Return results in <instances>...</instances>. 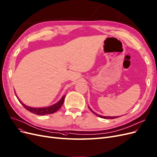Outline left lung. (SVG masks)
<instances>
[{
    "instance_id": "left-lung-1",
    "label": "left lung",
    "mask_w": 157,
    "mask_h": 157,
    "mask_svg": "<svg viewBox=\"0 0 157 157\" xmlns=\"http://www.w3.org/2000/svg\"><path fill=\"white\" fill-rule=\"evenodd\" d=\"M88 108L90 109V110L91 111V112H93L95 115H96L97 116H98V117H101V118H104V119H114V118H117V117H119L120 116H100V115H99V114H97V113H96L95 112H94L92 110H91L90 108V106H88Z\"/></svg>"
}]
</instances>
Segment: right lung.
Returning <instances> with one entry per match:
<instances>
[{
	"label": "right lung",
	"instance_id": "obj_1",
	"mask_svg": "<svg viewBox=\"0 0 157 157\" xmlns=\"http://www.w3.org/2000/svg\"><path fill=\"white\" fill-rule=\"evenodd\" d=\"M16 95V94H15ZM17 99L19 100V101L21 102V105H22L25 109L29 110V112L34 113V114H37V115H47V114H51V113H53L56 112V111H58L59 109H60L61 106H62L63 101H64V99L66 95H63L62 98L60 99V101H58L56 103L52 105H51L49 106H47V107H41V108H38V107H31V106H29L25 104H23L22 102L20 101V99L18 98L17 96Z\"/></svg>",
	"mask_w": 157,
	"mask_h": 157
}]
</instances>
